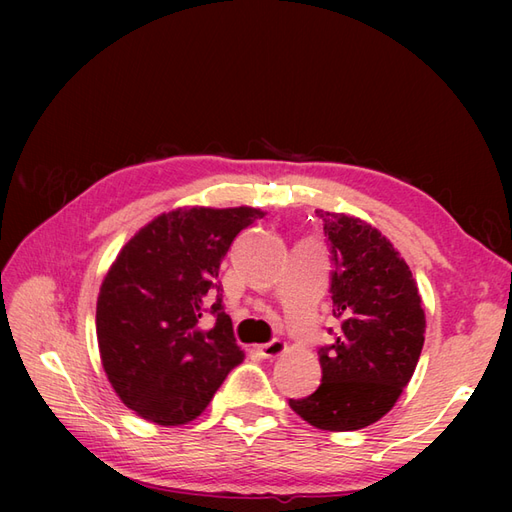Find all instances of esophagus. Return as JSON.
Instances as JSON below:
<instances>
[{"mask_svg": "<svg viewBox=\"0 0 512 512\" xmlns=\"http://www.w3.org/2000/svg\"><path fill=\"white\" fill-rule=\"evenodd\" d=\"M284 350H286V344L282 342V339H273V342H269V344L258 346L260 356H265V359H275V356L284 354Z\"/></svg>", "mask_w": 512, "mask_h": 512, "instance_id": "obj_1", "label": "esophagus"}]
</instances>
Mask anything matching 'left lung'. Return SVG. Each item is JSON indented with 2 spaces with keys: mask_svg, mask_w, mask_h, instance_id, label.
<instances>
[{
  "mask_svg": "<svg viewBox=\"0 0 512 512\" xmlns=\"http://www.w3.org/2000/svg\"><path fill=\"white\" fill-rule=\"evenodd\" d=\"M329 237L335 344L318 350L322 382L290 408L327 431H356L389 412L408 386L425 342V309L406 260L378 228L316 211Z\"/></svg>",
  "mask_w": 512,
  "mask_h": 512,
  "instance_id": "1",
  "label": "left lung"
}]
</instances>
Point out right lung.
I'll list each match as a JSON object with an SVG mask.
<instances>
[{"instance_id":"right-lung-1","label":"right lung","mask_w":512,"mask_h":512,"mask_svg":"<svg viewBox=\"0 0 512 512\" xmlns=\"http://www.w3.org/2000/svg\"><path fill=\"white\" fill-rule=\"evenodd\" d=\"M254 207H183L158 215L121 247L100 286V359L119 399L164 427L203 414L243 350L218 284L220 262ZM207 311L211 330L199 327Z\"/></svg>"}]
</instances>
